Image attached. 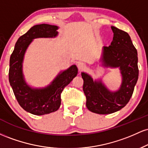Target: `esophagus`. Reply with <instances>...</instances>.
Segmentation results:
<instances>
[{
    "instance_id": "1",
    "label": "esophagus",
    "mask_w": 148,
    "mask_h": 148,
    "mask_svg": "<svg viewBox=\"0 0 148 148\" xmlns=\"http://www.w3.org/2000/svg\"><path fill=\"white\" fill-rule=\"evenodd\" d=\"M78 68H79V71H82L86 68V64H85L84 62H79L77 64Z\"/></svg>"
}]
</instances>
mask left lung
<instances>
[{
	"instance_id": "left-lung-1",
	"label": "left lung",
	"mask_w": 148,
	"mask_h": 148,
	"mask_svg": "<svg viewBox=\"0 0 148 148\" xmlns=\"http://www.w3.org/2000/svg\"><path fill=\"white\" fill-rule=\"evenodd\" d=\"M113 38L109 47H103L101 58L103 66L120 67L123 82L116 92L108 90L101 81H94L91 76L81 73L84 79L86 106L92 113L110 114L127 105L138 79V54L129 34L111 26Z\"/></svg>"
}]
</instances>
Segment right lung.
Listing matches in <instances>:
<instances>
[{"label":"right lung","mask_w":148,"mask_h":148,"mask_svg":"<svg viewBox=\"0 0 148 148\" xmlns=\"http://www.w3.org/2000/svg\"><path fill=\"white\" fill-rule=\"evenodd\" d=\"M58 28L56 25L45 23L34 25L18 39L10 56V86L20 106L33 115H42L56 111L60 106L62 90L77 75V67L72 65L59 74L51 84L42 89L31 88L23 79L22 62L28 45L35 38L56 37Z\"/></svg>","instance_id":"add662e5"}]
</instances>
